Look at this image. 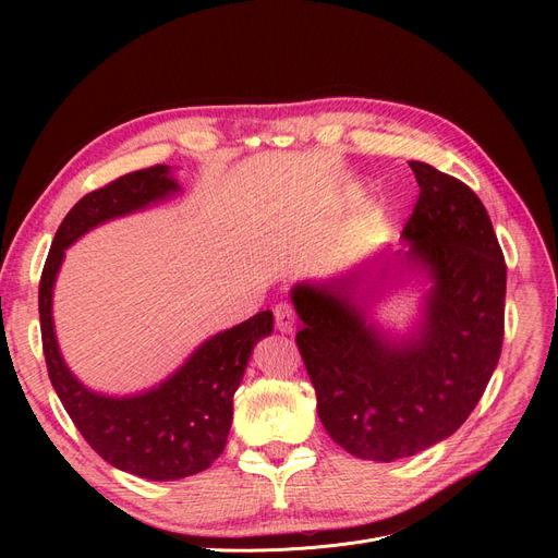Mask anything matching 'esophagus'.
I'll use <instances>...</instances> for the list:
<instances>
[{
  "label": "esophagus",
  "instance_id": "esophagus-1",
  "mask_svg": "<svg viewBox=\"0 0 558 558\" xmlns=\"http://www.w3.org/2000/svg\"><path fill=\"white\" fill-rule=\"evenodd\" d=\"M274 324H276V328H278L280 332H284V335L294 332V330H296V324H299L296 310L291 307L289 303H278V305L274 307Z\"/></svg>",
  "mask_w": 558,
  "mask_h": 558
}]
</instances>
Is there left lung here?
I'll list each match as a JSON object with an SVG mask.
<instances>
[{"label":"left lung","instance_id":"1","mask_svg":"<svg viewBox=\"0 0 558 558\" xmlns=\"http://www.w3.org/2000/svg\"><path fill=\"white\" fill-rule=\"evenodd\" d=\"M421 194L402 228L404 259L434 278L421 332L391 343L353 303L357 278L296 284V335L320 423L345 452L393 461L454 434L502 353L507 264L480 196L412 160ZM368 274V271H366Z\"/></svg>","mask_w":558,"mask_h":558}]
</instances>
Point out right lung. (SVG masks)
<instances>
[{
  "label": "right lung",
  "instance_id": "obj_1",
  "mask_svg": "<svg viewBox=\"0 0 558 558\" xmlns=\"http://www.w3.org/2000/svg\"><path fill=\"white\" fill-rule=\"evenodd\" d=\"M179 190L167 165L120 175L85 194L58 226L38 287L43 353L51 385L65 412L101 459L124 473L169 482L210 468L223 452L238 391L253 345L271 335L274 314L257 312L244 324L205 341L158 389L133 398L87 391L65 366L53 335L51 289L65 248L83 232Z\"/></svg>",
  "mask_w": 558,
  "mask_h": 558
}]
</instances>
